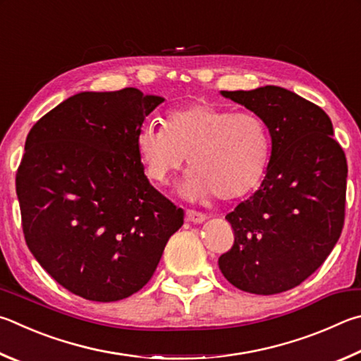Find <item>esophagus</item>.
Returning <instances> with one entry per match:
<instances>
[{
    "instance_id": "esophagus-1",
    "label": "esophagus",
    "mask_w": 361,
    "mask_h": 361,
    "mask_svg": "<svg viewBox=\"0 0 361 361\" xmlns=\"http://www.w3.org/2000/svg\"><path fill=\"white\" fill-rule=\"evenodd\" d=\"M185 219H187V222H192V224H203L206 220V216H204V214L198 212V211L187 209L185 211Z\"/></svg>"
}]
</instances>
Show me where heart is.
I'll list each match as a JSON object with an SVG mask.
<instances>
[{
  "label": "heart",
  "mask_w": 361,
  "mask_h": 361,
  "mask_svg": "<svg viewBox=\"0 0 361 361\" xmlns=\"http://www.w3.org/2000/svg\"><path fill=\"white\" fill-rule=\"evenodd\" d=\"M271 131L260 114L195 101L171 111L164 126L147 122L136 135V152L152 184L163 185L184 166V193L192 198L236 201L262 185L268 173Z\"/></svg>",
  "instance_id": "heart-1"
}]
</instances>
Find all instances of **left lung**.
<instances>
[{
	"mask_svg": "<svg viewBox=\"0 0 361 361\" xmlns=\"http://www.w3.org/2000/svg\"><path fill=\"white\" fill-rule=\"evenodd\" d=\"M267 120L271 160L258 190L226 214L235 244L219 258L231 286L274 295L300 286L330 255L344 226L347 160L330 117L287 88L222 92Z\"/></svg>",
	"mask_w": 361,
	"mask_h": 361,
	"instance_id": "left-lung-1",
	"label": "left lung"
}]
</instances>
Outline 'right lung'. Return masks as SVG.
I'll return each mask as SVG.
<instances>
[{
	"mask_svg": "<svg viewBox=\"0 0 361 361\" xmlns=\"http://www.w3.org/2000/svg\"><path fill=\"white\" fill-rule=\"evenodd\" d=\"M163 101L133 87L82 92L28 133L16 176L25 241L82 298L111 302L141 290L184 224L136 152L144 118Z\"/></svg>",
	"mask_w": 361,
	"mask_h": 361,
	"instance_id": "1",
	"label": "right lung"
}]
</instances>
